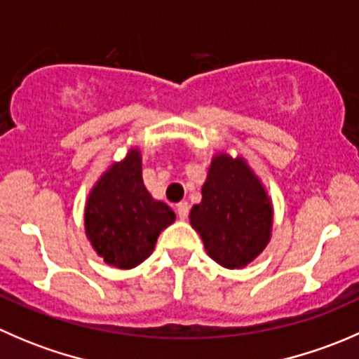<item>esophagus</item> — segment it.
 Returning <instances> with one entry per match:
<instances>
[{"label": "esophagus", "instance_id": "34e87169", "mask_svg": "<svg viewBox=\"0 0 359 359\" xmlns=\"http://www.w3.org/2000/svg\"><path fill=\"white\" fill-rule=\"evenodd\" d=\"M177 215L182 220L189 217V205H187V201H180L179 205H177Z\"/></svg>", "mask_w": 359, "mask_h": 359}]
</instances>
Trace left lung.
<instances>
[{"instance_id":"8db88e82","label":"left lung","mask_w":359,"mask_h":359,"mask_svg":"<svg viewBox=\"0 0 359 359\" xmlns=\"http://www.w3.org/2000/svg\"><path fill=\"white\" fill-rule=\"evenodd\" d=\"M201 194L189 219L206 253L229 269L247 266L271 236L273 208L264 187L243 159L220 154L212 161Z\"/></svg>"}]
</instances>
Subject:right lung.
Instances as JSON below:
<instances>
[{
    "instance_id": "1",
    "label": "right lung",
    "mask_w": 359,
    "mask_h": 359,
    "mask_svg": "<svg viewBox=\"0 0 359 359\" xmlns=\"http://www.w3.org/2000/svg\"><path fill=\"white\" fill-rule=\"evenodd\" d=\"M175 220L142 180L139 151H130L97 182L86 203L85 227L93 248L111 266L132 269L153 253L159 233Z\"/></svg>"
}]
</instances>
